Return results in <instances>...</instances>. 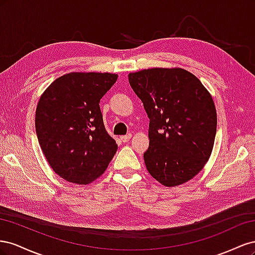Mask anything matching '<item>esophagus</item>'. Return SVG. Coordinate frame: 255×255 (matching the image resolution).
<instances>
[{
	"mask_svg": "<svg viewBox=\"0 0 255 255\" xmlns=\"http://www.w3.org/2000/svg\"><path fill=\"white\" fill-rule=\"evenodd\" d=\"M130 138H132V134L128 133V134H127V135L121 136L120 139H121L123 142H128V141L130 139Z\"/></svg>",
	"mask_w": 255,
	"mask_h": 255,
	"instance_id": "obj_1",
	"label": "esophagus"
}]
</instances>
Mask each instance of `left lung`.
Wrapping results in <instances>:
<instances>
[{"label": "left lung", "instance_id": "1", "mask_svg": "<svg viewBox=\"0 0 255 255\" xmlns=\"http://www.w3.org/2000/svg\"><path fill=\"white\" fill-rule=\"evenodd\" d=\"M128 82L150 119L149 173L165 186H177L202 170L214 146L217 113L210 92L181 68L129 73Z\"/></svg>", "mask_w": 255, "mask_h": 255}]
</instances>
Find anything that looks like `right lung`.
<instances>
[{
    "mask_svg": "<svg viewBox=\"0 0 255 255\" xmlns=\"http://www.w3.org/2000/svg\"><path fill=\"white\" fill-rule=\"evenodd\" d=\"M117 79L112 73L71 72L54 81L40 97L37 138L51 168L64 180L94 182L117 152L99 105Z\"/></svg>",
    "mask_w": 255,
    "mask_h": 255,
    "instance_id": "right-lung-1",
    "label": "right lung"
}]
</instances>
